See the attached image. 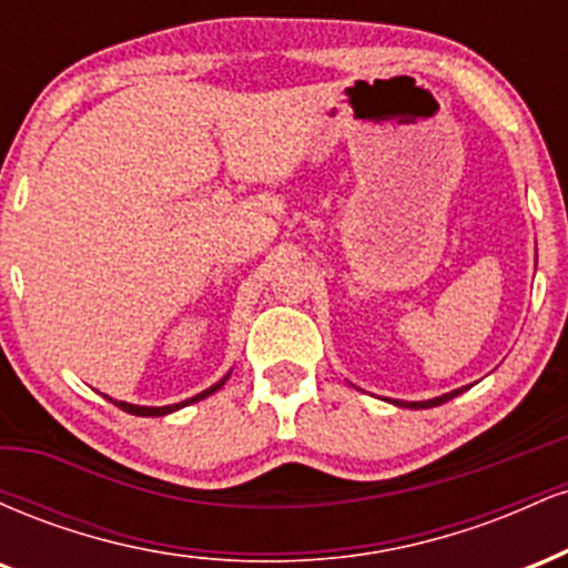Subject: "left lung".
<instances>
[{
    "instance_id": "8db88e82",
    "label": "left lung",
    "mask_w": 568,
    "mask_h": 568,
    "mask_svg": "<svg viewBox=\"0 0 568 568\" xmlns=\"http://www.w3.org/2000/svg\"><path fill=\"white\" fill-rule=\"evenodd\" d=\"M467 387H459V389H454V393H446V395H440V397H433V400H414V403H403V400H393L395 406H400V408H433V406H443V403L446 400H452V397H456V395H462L465 393Z\"/></svg>"
}]
</instances>
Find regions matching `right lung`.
I'll list each match as a JSON object with an SVG mask.
<instances>
[{
  "mask_svg": "<svg viewBox=\"0 0 568 568\" xmlns=\"http://www.w3.org/2000/svg\"><path fill=\"white\" fill-rule=\"evenodd\" d=\"M226 379H230V374H226L221 382L213 384V387L202 389L200 395L189 397V400H184V403H173V406H160V408L158 406H133V403H125V400H114V406L122 408V410H128V414H135V416H165V414H173V410H179V408H184V406H192V403L202 400V397L213 395V393H216V389L224 387ZM106 400H112V397H106Z\"/></svg>",
  "mask_w": 568,
  "mask_h": 568,
  "instance_id": "right-lung-1",
  "label": "right lung"
}]
</instances>
